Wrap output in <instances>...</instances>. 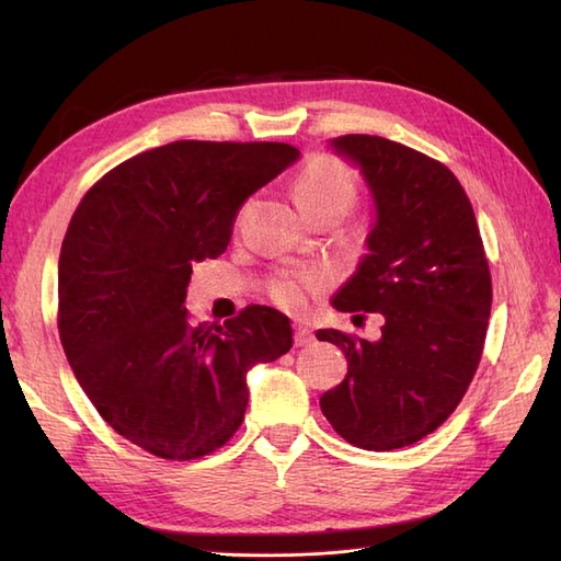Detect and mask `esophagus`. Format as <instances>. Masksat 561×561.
<instances>
[{"instance_id": "1", "label": "esophagus", "mask_w": 561, "mask_h": 561, "mask_svg": "<svg viewBox=\"0 0 561 561\" xmlns=\"http://www.w3.org/2000/svg\"><path fill=\"white\" fill-rule=\"evenodd\" d=\"M313 330L311 328H308V325H296L294 328V344H296V347H308V344H313Z\"/></svg>"}]
</instances>
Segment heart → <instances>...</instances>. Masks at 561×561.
I'll list each match as a JSON object with an SVG mask.
<instances>
[{"label":"heart","mask_w":561,"mask_h":561,"mask_svg":"<svg viewBox=\"0 0 561 561\" xmlns=\"http://www.w3.org/2000/svg\"><path fill=\"white\" fill-rule=\"evenodd\" d=\"M354 193L356 185L352 171L340 159L330 157V153H318V157L308 161L299 181L294 185V195L304 209L323 205V202H340V205L350 207ZM325 282V270L313 267L289 272L274 279L272 296L274 301L287 308H304L308 296L323 289Z\"/></svg>","instance_id":"1"}]
</instances>
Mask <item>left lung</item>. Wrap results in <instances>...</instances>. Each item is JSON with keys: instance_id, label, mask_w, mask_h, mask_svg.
Returning <instances> with one entry per match:
<instances>
[{"instance_id": "left-lung-1", "label": "left lung", "mask_w": 561, "mask_h": 561, "mask_svg": "<svg viewBox=\"0 0 561 561\" xmlns=\"http://www.w3.org/2000/svg\"><path fill=\"white\" fill-rule=\"evenodd\" d=\"M374 199L368 253L332 296L337 311L386 318L376 342L318 330L347 356V376L320 410L352 446L416 444L458 408L478 371L492 277L478 219L444 163L371 135L330 139Z\"/></svg>"}]
</instances>
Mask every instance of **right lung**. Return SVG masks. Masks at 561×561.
<instances>
[{"label":"right lung","mask_w":561,"mask_h":561,"mask_svg":"<svg viewBox=\"0 0 561 561\" xmlns=\"http://www.w3.org/2000/svg\"><path fill=\"white\" fill-rule=\"evenodd\" d=\"M301 157L282 141H171L115 165L69 221L57 267L59 340L117 434L165 460L221 448L245 376L291 350L289 318L248 306L190 323L193 262L219 257L238 207Z\"/></svg>","instance_id":"obj_1"}]
</instances>
